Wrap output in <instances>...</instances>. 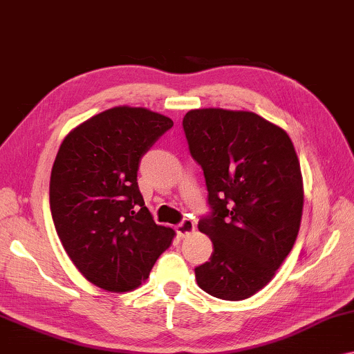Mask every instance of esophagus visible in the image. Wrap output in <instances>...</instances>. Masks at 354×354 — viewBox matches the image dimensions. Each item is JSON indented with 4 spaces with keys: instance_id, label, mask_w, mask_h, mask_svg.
<instances>
[{
    "instance_id": "obj_1",
    "label": "esophagus",
    "mask_w": 354,
    "mask_h": 354,
    "mask_svg": "<svg viewBox=\"0 0 354 354\" xmlns=\"http://www.w3.org/2000/svg\"><path fill=\"white\" fill-rule=\"evenodd\" d=\"M176 231H177V234H178V236H180L182 239L188 237V236H192V234L196 231V227H194V223H193L192 220L185 218V220L180 223V225H177Z\"/></svg>"
}]
</instances>
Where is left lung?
I'll use <instances>...</instances> for the list:
<instances>
[{"instance_id": "left-lung-1", "label": "left lung", "mask_w": 354, "mask_h": 354, "mask_svg": "<svg viewBox=\"0 0 354 354\" xmlns=\"http://www.w3.org/2000/svg\"><path fill=\"white\" fill-rule=\"evenodd\" d=\"M183 129L214 209L198 225L214 253L194 269L196 281L210 296L243 301L274 279L301 227L304 183L295 145L283 128L248 111L193 109Z\"/></svg>"}]
</instances>
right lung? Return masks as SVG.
<instances>
[{"mask_svg":"<svg viewBox=\"0 0 354 354\" xmlns=\"http://www.w3.org/2000/svg\"><path fill=\"white\" fill-rule=\"evenodd\" d=\"M174 122L117 106L71 129L50 174V210L68 257L90 283L129 292L149 279L176 231L156 225L138 187L142 155Z\"/></svg>","mask_w":354,"mask_h":354,"instance_id":"obj_1","label":"right lung"}]
</instances>
